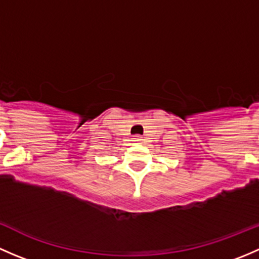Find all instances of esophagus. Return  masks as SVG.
Listing matches in <instances>:
<instances>
[{
    "instance_id": "34e87169",
    "label": "esophagus",
    "mask_w": 259,
    "mask_h": 259,
    "mask_svg": "<svg viewBox=\"0 0 259 259\" xmlns=\"http://www.w3.org/2000/svg\"><path fill=\"white\" fill-rule=\"evenodd\" d=\"M133 142H134V143H142L143 139H142V137H140V135H135V137H133Z\"/></svg>"
}]
</instances>
